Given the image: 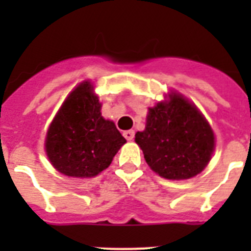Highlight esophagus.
Returning <instances> with one entry per match:
<instances>
[{
  "mask_svg": "<svg viewBox=\"0 0 251 251\" xmlns=\"http://www.w3.org/2000/svg\"><path fill=\"white\" fill-rule=\"evenodd\" d=\"M123 136H124V138L127 139V141H132V139L134 138V130H132V129L126 130V132H123Z\"/></svg>",
  "mask_w": 251,
  "mask_h": 251,
  "instance_id": "esophagus-1",
  "label": "esophagus"
}]
</instances>
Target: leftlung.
Listing matches in <instances>:
<instances>
[{
	"instance_id": "left-lung-1",
	"label": "left lung",
	"mask_w": 251,
	"mask_h": 251,
	"mask_svg": "<svg viewBox=\"0 0 251 251\" xmlns=\"http://www.w3.org/2000/svg\"><path fill=\"white\" fill-rule=\"evenodd\" d=\"M151 170L167 179H187L202 172L215 150L208 122L178 93L148 108L146 129L136 133Z\"/></svg>"
}]
</instances>
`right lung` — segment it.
Segmentation results:
<instances>
[{
	"label": "right lung",
	"mask_w": 251,
	"mask_h": 251,
	"mask_svg": "<svg viewBox=\"0 0 251 251\" xmlns=\"http://www.w3.org/2000/svg\"><path fill=\"white\" fill-rule=\"evenodd\" d=\"M101 104L90 81L69 94L46 133L49 161L69 177H94L109 167L126 143L114 122L101 117Z\"/></svg>",
	"instance_id": "right-lung-1"
}]
</instances>
